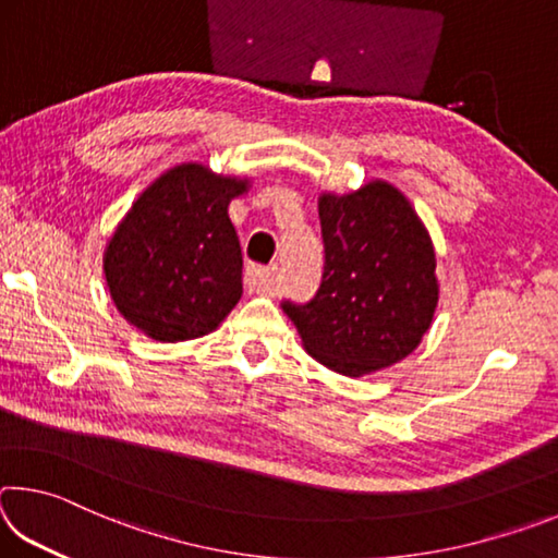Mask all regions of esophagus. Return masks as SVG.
<instances>
[{
  "label": "esophagus",
  "instance_id": "1",
  "mask_svg": "<svg viewBox=\"0 0 558 558\" xmlns=\"http://www.w3.org/2000/svg\"><path fill=\"white\" fill-rule=\"evenodd\" d=\"M243 286L248 292H272V286H276V268L248 266L243 276Z\"/></svg>",
  "mask_w": 558,
  "mask_h": 558
}]
</instances>
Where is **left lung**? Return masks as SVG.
<instances>
[{
    "mask_svg": "<svg viewBox=\"0 0 558 558\" xmlns=\"http://www.w3.org/2000/svg\"><path fill=\"white\" fill-rule=\"evenodd\" d=\"M325 268L313 300H282L310 356L362 376L409 356L438 305L436 253L405 196L386 182L319 196Z\"/></svg>",
    "mask_w": 558,
    "mask_h": 558,
    "instance_id": "obj_1",
    "label": "left lung"
}]
</instances>
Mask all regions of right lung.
<instances>
[{"label":"right lung","instance_id":"obj_1","mask_svg":"<svg viewBox=\"0 0 558 558\" xmlns=\"http://www.w3.org/2000/svg\"><path fill=\"white\" fill-rule=\"evenodd\" d=\"M248 182L179 165L132 204L106 251V278L130 325L159 342L219 327L241 300V243L229 219Z\"/></svg>","mask_w":558,"mask_h":558}]
</instances>
